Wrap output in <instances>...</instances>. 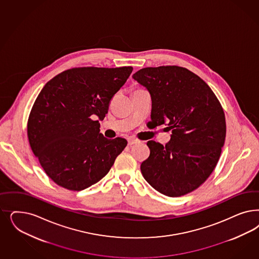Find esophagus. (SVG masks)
Instances as JSON below:
<instances>
[{"label": "esophagus", "mask_w": 259, "mask_h": 259, "mask_svg": "<svg viewBox=\"0 0 259 259\" xmlns=\"http://www.w3.org/2000/svg\"><path fill=\"white\" fill-rule=\"evenodd\" d=\"M139 143V141L137 140V139H134V138H130L128 140H127V145L128 146H134V145H135V144H138Z\"/></svg>", "instance_id": "esophagus-1"}]
</instances>
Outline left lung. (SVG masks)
I'll return each mask as SVG.
<instances>
[{
    "instance_id": "8db88e82",
    "label": "left lung",
    "mask_w": 259,
    "mask_h": 259,
    "mask_svg": "<svg viewBox=\"0 0 259 259\" xmlns=\"http://www.w3.org/2000/svg\"><path fill=\"white\" fill-rule=\"evenodd\" d=\"M133 78L151 96V128L167 123L165 146L150 140L144 178L157 192L182 196L200 187L215 168L226 138L223 108L199 76L177 66L145 67Z\"/></svg>"
}]
</instances>
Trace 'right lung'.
I'll use <instances>...</instances> for the list:
<instances>
[{
    "mask_svg": "<svg viewBox=\"0 0 259 259\" xmlns=\"http://www.w3.org/2000/svg\"><path fill=\"white\" fill-rule=\"evenodd\" d=\"M133 67H73L45 84L27 120L30 148L50 179L79 192L97 183L126 140L100 134L99 120Z\"/></svg>",
    "mask_w": 259,
    "mask_h": 259,
    "instance_id": "1",
    "label": "right lung"
}]
</instances>
